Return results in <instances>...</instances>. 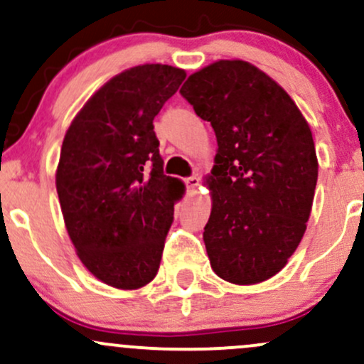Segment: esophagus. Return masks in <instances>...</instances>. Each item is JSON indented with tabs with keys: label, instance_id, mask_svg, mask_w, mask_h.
<instances>
[{
	"label": "esophagus",
	"instance_id": "obj_1",
	"mask_svg": "<svg viewBox=\"0 0 364 364\" xmlns=\"http://www.w3.org/2000/svg\"><path fill=\"white\" fill-rule=\"evenodd\" d=\"M185 183H186L188 190H190V191H193L195 188L200 185V179L196 178V176H190V178H186V179H185Z\"/></svg>",
	"mask_w": 364,
	"mask_h": 364
}]
</instances>
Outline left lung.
Instances as JSON below:
<instances>
[{"label": "left lung", "mask_w": 364, "mask_h": 364, "mask_svg": "<svg viewBox=\"0 0 364 364\" xmlns=\"http://www.w3.org/2000/svg\"><path fill=\"white\" fill-rule=\"evenodd\" d=\"M181 95L217 136L203 231L212 270L252 286L286 267L306 231L318 159L308 121L274 78L243 60L188 77Z\"/></svg>", "instance_id": "8db88e82"}]
</instances>
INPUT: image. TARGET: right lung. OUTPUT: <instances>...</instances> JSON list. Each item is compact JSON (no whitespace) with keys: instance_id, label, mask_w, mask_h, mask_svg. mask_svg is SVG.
<instances>
[{"instance_id":"add662e5","label":"right lung","mask_w":364,"mask_h":364,"mask_svg":"<svg viewBox=\"0 0 364 364\" xmlns=\"http://www.w3.org/2000/svg\"><path fill=\"white\" fill-rule=\"evenodd\" d=\"M176 66L124 70L83 104L66 129L58 198L78 258L95 279L133 291L156 277L181 179L166 176L154 118L185 80Z\"/></svg>"}]
</instances>
